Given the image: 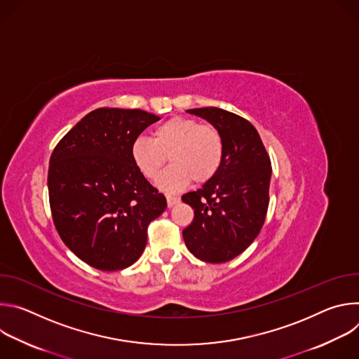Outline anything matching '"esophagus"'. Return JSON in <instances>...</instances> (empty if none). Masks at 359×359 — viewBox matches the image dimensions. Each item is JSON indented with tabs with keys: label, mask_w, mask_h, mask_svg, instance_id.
Segmentation results:
<instances>
[{
	"label": "esophagus",
	"mask_w": 359,
	"mask_h": 359,
	"mask_svg": "<svg viewBox=\"0 0 359 359\" xmlns=\"http://www.w3.org/2000/svg\"><path fill=\"white\" fill-rule=\"evenodd\" d=\"M166 200H168V206H169V208L176 206V204L180 201V198H179L177 196H172V194H168V196H166Z\"/></svg>",
	"instance_id": "34e87169"
}]
</instances>
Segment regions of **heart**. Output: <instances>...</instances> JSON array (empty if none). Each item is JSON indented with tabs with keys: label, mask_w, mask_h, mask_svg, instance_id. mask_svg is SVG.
<instances>
[{
	"label": "heart",
	"mask_w": 359,
	"mask_h": 359,
	"mask_svg": "<svg viewBox=\"0 0 359 359\" xmlns=\"http://www.w3.org/2000/svg\"><path fill=\"white\" fill-rule=\"evenodd\" d=\"M224 150V137L216 126L175 116L153 130L151 139L136 137L130 158L146 179L155 180L169 156L173 165L162 173L158 186L176 191L191 180L201 184L213 179L222 168Z\"/></svg>",
	"instance_id": "b5f03b06"
}]
</instances>
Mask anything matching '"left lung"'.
<instances>
[{
	"mask_svg": "<svg viewBox=\"0 0 359 359\" xmlns=\"http://www.w3.org/2000/svg\"><path fill=\"white\" fill-rule=\"evenodd\" d=\"M216 126L224 137V159L213 179L182 196L194 210L183 230L189 251L201 262L226 263L259 236L269 209L271 162L248 121L220 108L187 111Z\"/></svg>",
	"mask_w": 359,
	"mask_h": 359,
	"instance_id": "left-lung-1",
	"label": "left lung"
}]
</instances>
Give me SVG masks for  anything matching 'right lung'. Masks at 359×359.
Returning <instances> with one entry per match:
<instances>
[{
    "label": "right lung",
    "mask_w": 359,
    "mask_h": 359,
    "mask_svg": "<svg viewBox=\"0 0 359 359\" xmlns=\"http://www.w3.org/2000/svg\"><path fill=\"white\" fill-rule=\"evenodd\" d=\"M161 118L140 109L99 108L82 118L49 159L48 191L65 245L102 271L123 270L142 255L147 226L166 197L137 170L133 140Z\"/></svg>",
    "instance_id": "obj_1"
}]
</instances>
